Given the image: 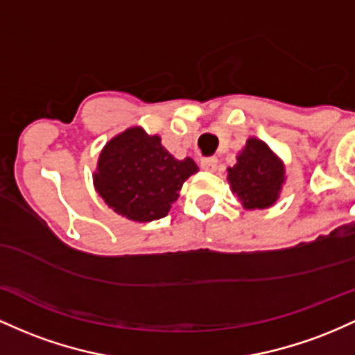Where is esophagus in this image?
Here are the masks:
<instances>
[{"instance_id":"obj_1","label":"esophagus","mask_w":355,"mask_h":355,"mask_svg":"<svg viewBox=\"0 0 355 355\" xmlns=\"http://www.w3.org/2000/svg\"><path fill=\"white\" fill-rule=\"evenodd\" d=\"M201 167L205 171H211V173H213V171H216V167H218V159L214 157V156L205 157L201 161Z\"/></svg>"}]
</instances>
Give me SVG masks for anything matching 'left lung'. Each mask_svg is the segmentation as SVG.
<instances>
[{
	"mask_svg": "<svg viewBox=\"0 0 355 355\" xmlns=\"http://www.w3.org/2000/svg\"><path fill=\"white\" fill-rule=\"evenodd\" d=\"M228 181L245 209H265L275 205L285 182V167L260 139L250 137L228 167Z\"/></svg>",
	"mask_w": 355,
	"mask_h": 355,
	"instance_id": "1",
	"label": "left lung"
}]
</instances>
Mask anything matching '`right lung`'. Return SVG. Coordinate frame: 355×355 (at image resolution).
<instances>
[{
	"label": "right lung",
	"mask_w": 355,
	"mask_h": 355,
	"mask_svg": "<svg viewBox=\"0 0 355 355\" xmlns=\"http://www.w3.org/2000/svg\"><path fill=\"white\" fill-rule=\"evenodd\" d=\"M198 169L191 157L179 161L167 153L159 135L130 127L102 149L94 186L115 213L147 223L169 213L182 182Z\"/></svg>",
	"instance_id": "add662e5"
}]
</instances>
